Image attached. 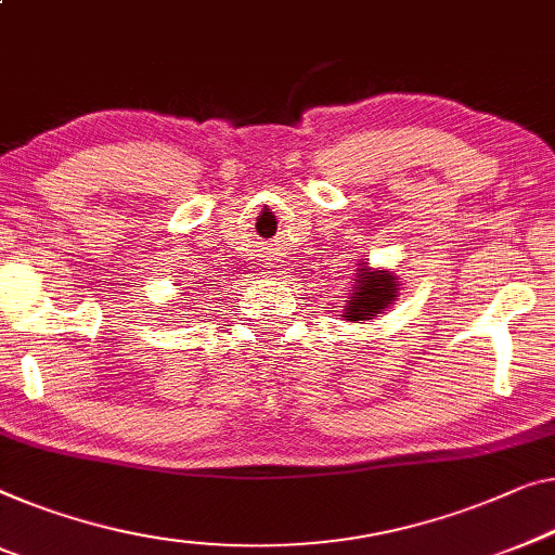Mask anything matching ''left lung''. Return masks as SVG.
Segmentation results:
<instances>
[{
	"label": "left lung",
	"instance_id": "obj_1",
	"mask_svg": "<svg viewBox=\"0 0 555 555\" xmlns=\"http://www.w3.org/2000/svg\"><path fill=\"white\" fill-rule=\"evenodd\" d=\"M358 264L356 285H352V291H345L348 300H343V320H348V323L367 320L371 323L398 300L400 278L392 270L371 268V262Z\"/></svg>",
	"mask_w": 555,
	"mask_h": 555
}]
</instances>
